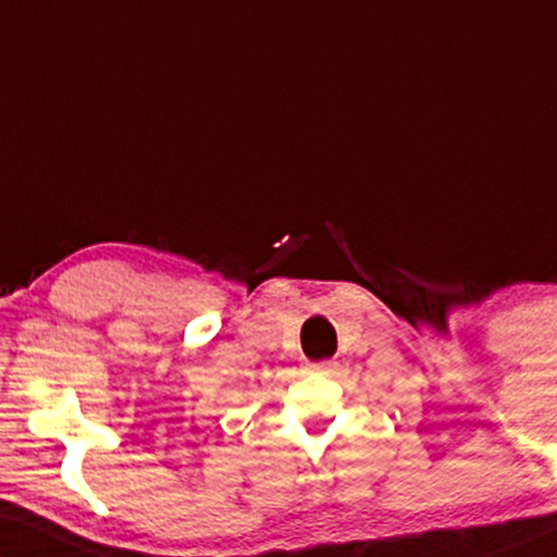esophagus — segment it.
<instances>
[{
	"mask_svg": "<svg viewBox=\"0 0 557 557\" xmlns=\"http://www.w3.org/2000/svg\"><path fill=\"white\" fill-rule=\"evenodd\" d=\"M313 371H321V373H332L334 371V360H321V363H311Z\"/></svg>",
	"mask_w": 557,
	"mask_h": 557,
	"instance_id": "obj_1",
	"label": "esophagus"
}]
</instances>
